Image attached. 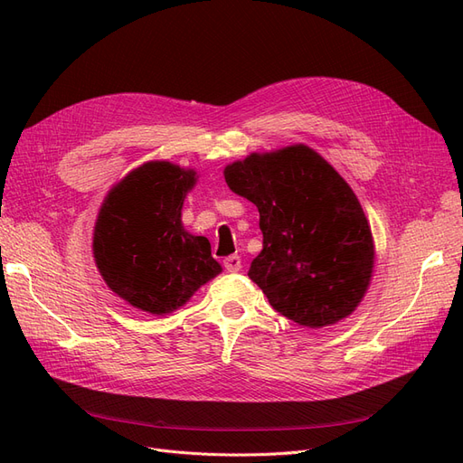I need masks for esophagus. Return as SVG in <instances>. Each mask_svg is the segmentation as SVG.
Returning a JSON list of instances; mask_svg holds the SVG:
<instances>
[{
    "label": "esophagus",
    "mask_w": 463,
    "mask_h": 463,
    "mask_svg": "<svg viewBox=\"0 0 463 463\" xmlns=\"http://www.w3.org/2000/svg\"><path fill=\"white\" fill-rule=\"evenodd\" d=\"M223 266H226L228 272H240L241 270V257L232 255V257L223 260Z\"/></svg>",
    "instance_id": "esophagus-1"
}]
</instances>
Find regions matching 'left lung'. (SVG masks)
Wrapping results in <instances>:
<instances>
[{
  "mask_svg": "<svg viewBox=\"0 0 463 463\" xmlns=\"http://www.w3.org/2000/svg\"><path fill=\"white\" fill-rule=\"evenodd\" d=\"M223 177L259 208L262 250L249 278L274 309L309 328L352 315L371 282L374 245L344 177L305 145L253 152Z\"/></svg>",
  "mask_w": 463,
  "mask_h": 463,
  "instance_id": "8db88e82",
  "label": "left lung"
}]
</instances>
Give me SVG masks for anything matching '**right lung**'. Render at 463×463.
<instances>
[{"instance_id": "add662e5", "label": "right lung", "mask_w": 463, "mask_h": 463, "mask_svg": "<svg viewBox=\"0 0 463 463\" xmlns=\"http://www.w3.org/2000/svg\"><path fill=\"white\" fill-rule=\"evenodd\" d=\"M197 174L146 162L108 193L92 250L108 288L137 309L165 315L222 272L203 235L185 232L181 208Z\"/></svg>"}]
</instances>
